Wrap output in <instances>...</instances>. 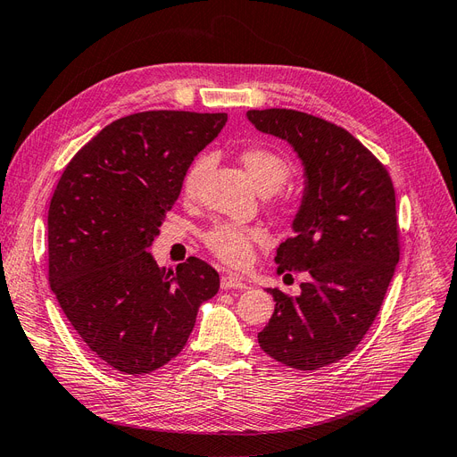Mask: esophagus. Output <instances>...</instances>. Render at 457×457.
I'll list each match as a JSON object with an SVG mask.
<instances>
[{"label":"esophagus","instance_id":"1","mask_svg":"<svg viewBox=\"0 0 457 457\" xmlns=\"http://www.w3.org/2000/svg\"><path fill=\"white\" fill-rule=\"evenodd\" d=\"M247 287V284L242 280V278H238L237 274H223L220 276V289H245Z\"/></svg>","mask_w":457,"mask_h":457}]
</instances>
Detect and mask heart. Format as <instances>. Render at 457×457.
<instances>
[{
    "label": "heart",
    "mask_w": 457,
    "mask_h": 457,
    "mask_svg": "<svg viewBox=\"0 0 457 457\" xmlns=\"http://www.w3.org/2000/svg\"><path fill=\"white\" fill-rule=\"evenodd\" d=\"M240 162L262 195H272V192L280 190L289 181V177H292V165H289L280 152L272 148L247 146L240 152ZM207 165H210V160H207L205 154H200L190 162L181 183V192L187 200L196 196ZM282 204L294 202H289V198H282ZM202 240L207 250L219 261L227 262L230 267H245L252 262L255 247L269 242V234L261 227L217 223L204 232Z\"/></svg>",
    "instance_id": "b5f03b06"
}]
</instances>
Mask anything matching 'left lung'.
Masks as SVG:
<instances>
[{
	"label": "left lung",
	"mask_w": 457,
	"mask_h": 457,
	"mask_svg": "<svg viewBox=\"0 0 457 457\" xmlns=\"http://www.w3.org/2000/svg\"><path fill=\"white\" fill-rule=\"evenodd\" d=\"M253 126L292 145L307 170L294 237L276 252V272H307L301 295L269 289L276 305L259 347L289 368L341 361L364 339L400 257L391 175L334 121L299 110H250ZM292 276V274H287Z\"/></svg>",
	"instance_id": "1"
}]
</instances>
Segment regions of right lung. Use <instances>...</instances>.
I'll use <instances>...</instances> for the list:
<instances>
[{"mask_svg":"<svg viewBox=\"0 0 457 457\" xmlns=\"http://www.w3.org/2000/svg\"><path fill=\"white\" fill-rule=\"evenodd\" d=\"M227 114L146 110L118 118L64 168L47 215L49 284L87 347L128 376L168 364L219 274L198 257L160 270L146 247L183 175Z\"/></svg>","mask_w":457,"mask_h":457,"instance_id":"right-lung-1","label":"right lung"}]
</instances>
